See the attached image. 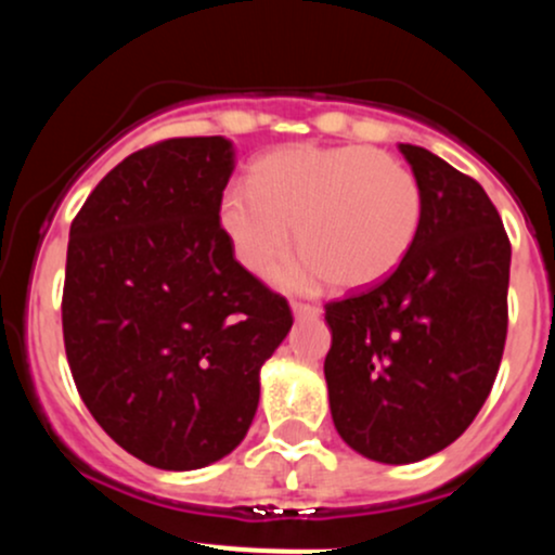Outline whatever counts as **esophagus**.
<instances>
[{
    "mask_svg": "<svg viewBox=\"0 0 555 555\" xmlns=\"http://www.w3.org/2000/svg\"><path fill=\"white\" fill-rule=\"evenodd\" d=\"M292 313H295L297 321H305V318H318L321 315V308L308 302H292Z\"/></svg>",
    "mask_w": 555,
    "mask_h": 555,
    "instance_id": "34e87169",
    "label": "esophagus"
}]
</instances>
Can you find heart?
<instances>
[{
    "instance_id": "heart-1",
    "label": "heart",
    "mask_w": 555,
    "mask_h": 555,
    "mask_svg": "<svg viewBox=\"0 0 555 555\" xmlns=\"http://www.w3.org/2000/svg\"><path fill=\"white\" fill-rule=\"evenodd\" d=\"M423 193L404 164L365 145L299 143L253 164L250 182H229L219 224L234 258L263 273L289 242L302 247L276 282L310 289L328 276L339 289L378 284L410 253Z\"/></svg>"
}]
</instances>
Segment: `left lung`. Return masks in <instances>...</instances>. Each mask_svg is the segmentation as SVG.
Wrapping results in <instances>:
<instances>
[{"label": "left lung", "instance_id": "1", "mask_svg": "<svg viewBox=\"0 0 555 555\" xmlns=\"http://www.w3.org/2000/svg\"><path fill=\"white\" fill-rule=\"evenodd\" d=\"M423 193L410 253L384 282L326 305L336 430L384 464L438 454L486 404L503 344L512 245L486 190L399 143Z\"/></svg>", "mask_w": 555, "mask_h": 555}]
</instances>
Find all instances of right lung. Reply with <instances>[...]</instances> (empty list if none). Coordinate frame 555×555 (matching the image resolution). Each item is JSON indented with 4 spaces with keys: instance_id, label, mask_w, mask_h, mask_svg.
Masks as SVG:
<instances>
[{
    "instance_id": "1",
    "label": "right lung",
    "mask_w": 555,
    "mask_h": 555,
    "mask_svg": "<svg viewBox=\"0 0 555 555\" xmlns=\"http://www.w3.org/2000/svg\"><path fill=\"white\" fill-rule=\"evenodd\" d=\"M232 140L171 138L104 177L69 227L62 331L80 399L127 454L201 469L242 443L292 310L234 260Z\"/></svg>"
}]
</instances>
